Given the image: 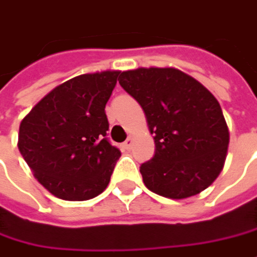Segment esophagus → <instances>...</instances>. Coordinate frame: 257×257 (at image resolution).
<instances>
[{
  "label": "esophagus",
  "mask_w": 257,
  "mask_h": 257,
  "mask_svg": "<svg viewBox=\"0 0 257 257\" xmlns=\"http://www.w3.org/2000/svg\"><path fill=\"white\" fill-rule=\"evenodd\" d=\"M132 141H134V140H132V138L129 137L128 140H126V141L123 143V145H122V147H123L125 150H131V147H132Z\"/></svg>",
  "instance_id": "34e87169"
}]
</instances>
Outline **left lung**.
Here are the masks:
<instances>
[{"label": "left lung", "instance_id": "1", "mask_svg": "<svg viewBox=\"0 0 257 257\" xmlns=\"http://www.w3.org/2000/svg\"><path fill=\"white\" fill-rule=\"evenodd\" d=\"M154 135V157L140 172L151 192L185 199L221 173L230 141L218 100L202 84L174 68H138L119 75Z\"/></svg>", "mask_w": 257, "mask_h": 257}]
</instances>
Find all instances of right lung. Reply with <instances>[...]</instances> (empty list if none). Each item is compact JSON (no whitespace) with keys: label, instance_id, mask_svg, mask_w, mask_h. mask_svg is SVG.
<instances>
[{"label":"right lung","instance_id":"1","mask_svg":"<svg viewBox=\"0 0 257 257\" xmlns=\"http://www.w3.org/2000/svg\"><path fill=\"white\" fill-rule=\"evenodd\" d=\"M119 71L83 74L55 87L20 123L19 150L56 198L87 201L107 188L120 150L104 112Z\"/></svg>","mask_w":257,"mask_h":257}]
</instances>
